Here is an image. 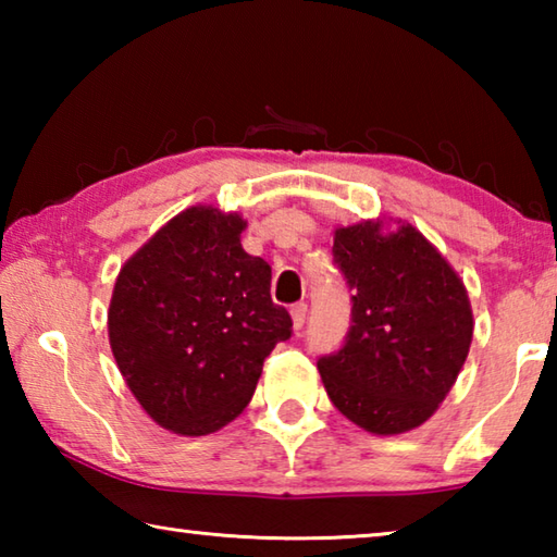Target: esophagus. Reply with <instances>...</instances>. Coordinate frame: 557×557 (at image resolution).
I'll return each instance as SVG.
<instances>
[{"label":"esophagus","instance_id":"34e87169","mask_svg":"<svg viewBox=\"0 0 557 557\" xmlns=\"http://www.w3.org/2000/svg\"><path fill=\"white\" fill-rule=\"evenodd\" d=\"M289 317H292V326H295L297 332H299V329L305 326V319H307V305H305V301H299V305L292 307L289 309Z\"/></svg>","mask_w":557,"mask_h":557}]
</instances>
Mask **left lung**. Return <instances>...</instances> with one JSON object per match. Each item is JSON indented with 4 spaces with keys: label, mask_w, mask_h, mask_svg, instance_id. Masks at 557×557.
Masks as SVG:
<instances>
[{
    "label": "left lung",
    "mask_w": 557,
    "mask_h": 557,
    "mask_svg": "<svg viewBox=\"0 0 557 557\" xmlns=\"http://www.w3.org/2000/svg\"><path fill=\"white\" fill-rule=\"evenodd\" d=\"M334 260L354 289L344 348L319 358L334 408L371 435L420 428L467 361L474 314L447 258L403 219L334 228Z\"/></svg>",
    "instance_id": "obj_1"
}]
</instances>
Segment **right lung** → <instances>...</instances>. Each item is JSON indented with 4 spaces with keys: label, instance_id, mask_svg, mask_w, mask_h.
Listing matches in <instances>:
<instances>
[{
    "label": "right lung",
    "instance_id": "obj_1",
    "mask_svg": "<svg viewBox=\"0 0 557 557\" xmlns=\"http://www.w3.org/2000/svg\"><path fill=\"white\" fill-rule=\"evenodd\" d=\"M238 211L191 206L125 260L108 336L129 393L159 428L201 437L250 403L262 361L289 338L272 270L243 250Z\"/></svg>",
    "mask_w": 557,
    "mask_h": 557
}]
</instances>
